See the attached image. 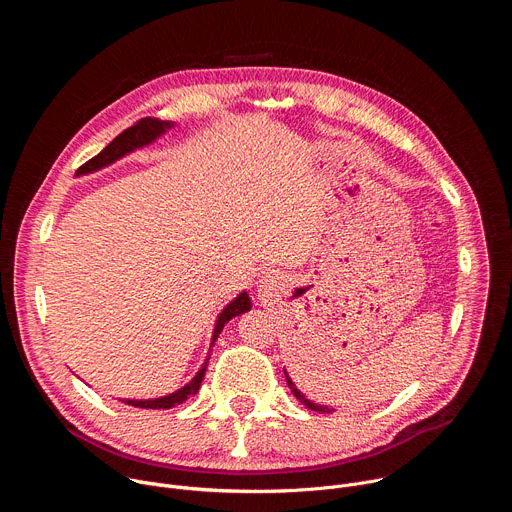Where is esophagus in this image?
I'll list each match as a JSON object with an SVG mask.
<instances>
[{
	"instance_id": "esophagus-1",
	"label": "esophagus",
	"mask_w": 512,
	"mask_h": 512,
	"mask_svg": "<svg viewBox=\"0 0 512 512\" xmlns=\"http://www.w3.org/2000/svg\"><path fill=\"white\" fill-rule=\"evenodd\" d=\"M273 283H275V277H273V275H265V279H261V285H259V287H261L263 291H269V289L273 287Z\"/></svg>"
}]
</instances>
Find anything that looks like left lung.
Returning a JSON list of instances; mask_svg holds the SVG:
<instances>
[{"label":"left lung","mask_w":512,"mask_h":512,"mask_svg":"<svg viewBox=\"0 0 512 512\" xmlns=\"http://www.w3.org/2000/svg\"><path fill=\"white\" fill-rule=\"evenodd\" d=\"M285 373V371H283ZM285 379H287V387L291 389V393H294V397L300 401V403H304L308 409H312V411H318V413H332L334 409H328L326 405H318V403H314V401H310V399H306V395L294 385V381L289 379V375L285 373Z\"/></svg>","instance_id":"1"}]
</instances>
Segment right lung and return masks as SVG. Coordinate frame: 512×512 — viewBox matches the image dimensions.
I'll use <instances>...</instances> for the list:
<instances>
[{
  "label": "right lung",
  "mask_w": 512,
  "mask_h": 512,
  "mask_svg": "<svg viewBox=\"0 0 512 512\" xmlns=\"http://www.w3.org/2000/svg\"><path fill=\"white\" fill-rule=\"evenodd\" d=\"M174 123L172 121H160V119H154V117H145V119H139L135 125L127 127L125 131H121L107 148L97 154L95 158H91L87 164H83L79 170H77V176H83V174H91V172H97L117 160H121L123 156L139 150V148H145V145L154 143L160 135H164L168 129H172ZM251 310V300L247 296V291H243V294H239L231 304H227V308L218 314L216 318V324H214V332H212V342L210 346L214 344V340L218 338V334L223 332L225 324L243 314V312H249ZM208 358L204 360V364L200 367V371L194 375V379L190 383H186L182 389L170 393V395H164V397H158V399H123L125 405H131V407H141V409H172L180 403H184L188 397L196 395L200 385H202V379H204V373H206V367H208Z\"/></svg>",
  "instance_id": "1"
}]
</instances>
